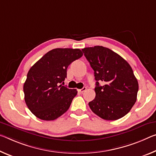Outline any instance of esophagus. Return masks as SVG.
Returning a JSON list of instances; mask_svg holds the SVG:
<instances>
[{"instance_id": "1", "label": "esophagus", "mask_w": 156, "mask_h": 156, "mask_svg": "<svg viewBox=\"0 0 156 156\" xmlns=\"http://www.w3.org/2000/svg\"><path fill=\"white\" fill-rule=\"evenodd\" d=\"M86 90H87V87H84L82 89H80V90H78V91H79V92H80V93H83L85 91H86Z\"/></svg>"}]
</instances>
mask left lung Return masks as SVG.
I'll list each match as a JSON object with an SVG mask.
<instances>
[{
  "mask_svg": "<svg viewBox=\"0 0 156 156\" xmlns=\"http://www.w3.org/2000/svg\"><path fill=\"white\" fill-rule=\"evenodd\" d=\"M94 71L96 96L89 103L90 109L105 120H117L130 112L137 100L139 85L126 61L110 49L101 46L82 49ZM103 82V86H100Z\"/></svg>",
  "mask_w": 156,
  "mask_h": 156,
  "instance_id": "left-lung-1",
  "label": "left lung"
}]
</instances>
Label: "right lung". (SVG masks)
I'll list each match as a JSON object with an SVG mask.
<instances>
[{
	"label": "right lung",
	"instance_id": "right-lung-1",
	"mask_svg": "<svg viewBox=\"0 0 156 156\" xmlns=\"http://www.w3.org/2000/svg\"><path fill=\"white\" fill-rule=\"evenodd\" d=\"M82 56L78 48H55L30 69L23 85L24 99L34 116L52 121L68 110L78 91L60 84L66 78L69 65Z\"/></svg>",
	"mask_w": 156,
	"mask_h": 156
}]
</instances>
